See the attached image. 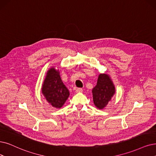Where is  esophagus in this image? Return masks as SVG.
Masks as SVG:
<instances>
[{"mask_svg": "<svg viewBox=\"0 0 156 156\" xmlns=\"http://www.w3.org/2000/svg\"><path fill=\"white\" fill-rule=\"evenodd\" d=\"M76 91V93H80L83 91V89L82 88H77Z\"/></svg>", "mask_w": 156, "mask_h": 156, "instance_id": "esophagus-1", "label": "esophagus"}]
</instances>
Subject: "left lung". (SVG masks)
Wrapping results in <instances>:
<instances>
[{
  "mask_svg": "<svg viewBox=\"0 0 156 156\" xmlns=\"http://www.w3.org/2000/svg\"><path fill=\"white\" fill-rule=\"evenodd\" d=\"M115 87L109 75L101 73L97 85L92 90L93 103L99 109H103L115 95Z\"/></svg>",
  "mask_w": 156,
  "mask_h": 156,
  "instance_id": "left-lung-1",
  "label": "left lung"
}]
</instances>
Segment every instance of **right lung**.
<instances>
[{
  "label": "right lung",
  "mask_w": 156,
  "mask_h": 156,
  "mask_svg": "<svg viewBox=\"0 0 156 156\" xmlns=\"http://www.w3.org/2000/svg\"><path fill=\"white\" fill-rule=\"evenodd\" d=\"M41 92L47 101L55 108L63 106L70 95L69 91L61 79L59 70H55L54 67L47 71Z\"/></svg>",
  "instance_id": "obj_1"
}]
</instances>
